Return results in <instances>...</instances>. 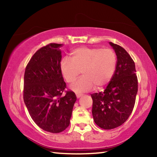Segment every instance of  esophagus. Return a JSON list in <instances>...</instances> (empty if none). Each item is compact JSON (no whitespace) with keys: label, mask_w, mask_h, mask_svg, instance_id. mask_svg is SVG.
<instances>
[{"label":"esophagus","mask_w":157,"mask_h":157,"mask_svg":"<svg viewBox=\"0 0 157 157\" xmlns=\"http://www.w3.org/2000/svg\"><path fill=\"white\" fill-rule=\"evenodd\" d=\"M82 95H83V94H76V97L78 98H80L81 96H82Z\"/></svg>","instance_id":"obj_1"}]
</instances>
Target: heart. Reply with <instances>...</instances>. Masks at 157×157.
I'll use <instances>...</instances> for the list:
<instances>
[{
  "label": "heart",
  "mask_w": 157,
  "mask_h": 157,
  "mask_svg": "<svg viewBox=\"0 0 157 157\" xmlns=\"http://www.w3.org/2000/svg\"><path fill=\"white\" fill-rule=\"evenodd\" d=\"M117 58L111 48L81 47L72 52V59L64 57L61 61L60 70L68 83L79 78L71 89L76 92H85L93 87L99 89L109 83L115 73Z\"/></svg>",
  "instance_id": "obj_1"
}]
</instances>
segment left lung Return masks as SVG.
<instances>
[{
  "instance_id": "left-lung-1",
  "label": "left lung",
  "mask_w": 157,
  "mask_h": 157,
  "mask_svg": "<svg viewBox=\"0 0 157 157\" xmlns=\"http://www.w3.org/2000/svg\"><path fill=\"white\" fill-rule=\"evenodd\" d=\"M116 52L115 73L104 91L91 94L92 114L100 128L111 129L125 122L134 109L138 91L135 63L125 50L109 42Z\"/></svg>"
}]
</instances>
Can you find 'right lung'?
<instances>
[{"label":"right lung","instance_id":"add662e5","mask_svg":"<svg viewBox=\"0 0 157 157\" xmlns=\"http://www.w3.org/2000/svg\"><path fill=\"white\" fill-rule=\"evenodd\" d=\"M63 44L50 43L31 57L24 73L23 100L31 118L45 131L59 133L70 124L75 93L68 90L60 70Z\"/></svg>","mask_w":157,"mask_h":157}]
</instances>
